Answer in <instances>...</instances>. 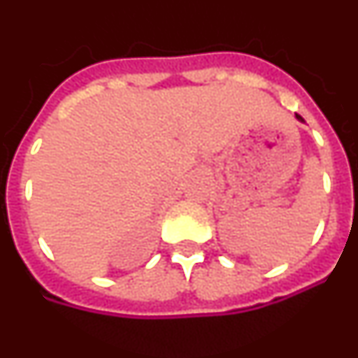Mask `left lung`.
<instances>
[{
    "instance_id": "left-lung-1",
    "label": "left lung",
    "mask_w": 358,
    "mask_h": 358,
    "mask_svg": "<svg viewBox=\"0 0 358 358\" xmlns=\"http://www.w3.org/2000/svg\"><path fill=\"white\" fill-rule=\"evenodd\" d=\"M297 116V120H301V122H303V118H301V116H299V115H296Z\"/></svg>"
}]
</instances>
